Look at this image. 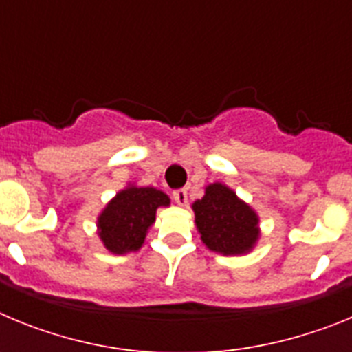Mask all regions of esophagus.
I'll use <instances>...</instances> for the list:
<instances>
[{
	"mask_svg": "<svg viewBox=\"0 0 352 352\" xmlns=\"http://www.w3.org/2000/svg\"><path fill=\"white\" fill-rule=\"evenodd\" d=\"M173 199L176 204H179V206H185L186 201H188V194H186L185 188H179V190L173 192Z\"/></svg>",
	"mask_w": 352,
	"mask_h": 352,
	"instance_id": "34e87169",
	"label": "esophagus"
}]
</instances>
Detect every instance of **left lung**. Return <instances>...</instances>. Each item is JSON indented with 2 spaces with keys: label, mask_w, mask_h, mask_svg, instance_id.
I'll return each instance as SVG.
<instances>
[{
  "label": "left lung",
  "mask_w": 352,
  "mask_h": 352,
  "mask_svg": "<svg viewBox=\"0 0 352 352\" xmlns=\"http://www.w3.org/2000/svg\"><path fill=\"white\" fill-rule=\"evenodd\" d=\"M201 239L223 256L250 252L259 238L256 211L222 183L206 186V194L192 204Z\"/></svg>",
  "instance_id": "obj_1"
}]
</instances>
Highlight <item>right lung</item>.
<instances>
[{
  "mask_svg": "<svg viewBox=\"0 0 352 352\" xmlns=\"http://www.w3.org/2000/svg\"><path fill=\"white\" fill-rule=\"evenodd\" d=\"M169 197L153 186H129L116 194L98 217V236L113 254H129L142 247L155 222L157 208L169 206Z\"/></svg>",
  "mask_w": 352,
  "mask_h": 352,
  "instance_id": "right-lung-1",
  "label": "right lung"
}]
</instances>
